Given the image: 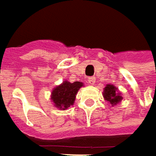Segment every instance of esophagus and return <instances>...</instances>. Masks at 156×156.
<instances>
[{"instance_id": "1", "label": "esophagus", "mask_w": 156, "mask_h": 156, "mask_svg": "<svg viewBox=\"0 0 156 156\" xmlns=\"http://www.w3.org/2000/svg\"><path fill=\"white\" fill-rule=\"evenodd\" d=\"M88 83H89L90 85H93V84L95 83V78H94V77H90V78H88Z\"/></svg>"}]
</instances>
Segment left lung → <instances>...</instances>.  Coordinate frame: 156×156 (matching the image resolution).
<instances>
[{"label": "left lung", "instance_id": "8db88e82", "mask_svg": "<svg viewBox=\"0 0 156 156\" xmlns=\"http://www.w3.org/2000/svg\"><path fill=\"white\" fill-rule=\"evenodd\" d=\"M103 95H104L105 99H106L112 106L116 105L119 102H120L122 99V97L118 92V89L112 85H107L105 86L104 88Z\"/></svg>", "mask_w": 156, "mask_h": 156}]
</instances>
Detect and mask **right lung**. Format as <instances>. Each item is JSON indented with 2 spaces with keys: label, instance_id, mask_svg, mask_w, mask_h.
<instances>
[{
  "label": "right lung",
  "instance_id": "1",
  "mask_svg": "<svg viewBox=\"0 0 156 156\" xmlns=\"http://www.w3.org/2000/svg\"><path fill=\"white\" fill-rule=\"evenodd\" d=\"M83 86L82 82L75 81L73 83L65 81L62 85L53 89L51 99L56 107L65 110L74 104L76 94L80 87Z\"/></svg>",
  "mask_w": 156,
  "mask_h": 156
}]
</instances>
